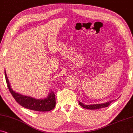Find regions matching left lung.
<instances>
[{
	"mask_svg": "<svg viewBox=\"0 0 133 133\" xmlns=\"http://www.w3.org/2000/svg\"><path fill=\"white\" fill-rule=\"evenodd\" d=\"M113 101H114L111 100V101H110L105 102V103L98 104H90V105H85L84 104L82 103L81 102L79 101V104L82 107L86 108V109L97 110V109H99V108L107 107Z\"/></svg>",
	"mask_w": 133,
	"mask_h": 133,
	"instance_id": "1",
	"label": "left lung"
}]
</instances>
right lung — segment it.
<instances>
[{
    "instance_id": "right-lung-1",
    "label": "right lung",
    "mask_w": 133,
    "mask_h": 133,
    "mask_svg": "<svg viewBox=\"0 0 133 133\" xmlns=\"http://www.w3.org/2000/svg\"><path fill=\"white\" fill-rule=\"evenodd\" d=\"M5 75L9 90L13 98L20 105L28 109L37 111H49L54 109L55 107V96L52 91H50L48 96L44 99H36L31 96H25L17 93L12 89L5 70Z\"/></svg>"
}]
</instances>
